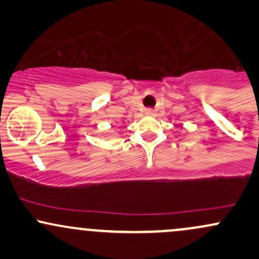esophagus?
Listing matches in <instances>:
<instances>
[{"label": "esophagus", "instance_id": "1", "mask_svg": "<svg viewBox=\"0 0 259 259\" xmlns=\"http://www.w3.org/2000/svg\"><path fill=\"white\" fill-rule=\"evenodd\" d=\"M145 114L152 115L153 114V109L152 108H146V109H145Z\"/></svg>", "mask_w": 259, "mask_h": 259}]
</instances>
